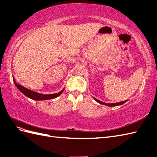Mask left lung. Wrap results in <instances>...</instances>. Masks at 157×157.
Instances as JSON below:
<instances>
[{
    "label": "left lung",
    "mask_w": 157,
    "mask_h": 157,
    "mask_svg": "<svg viewBox=\"0 0 157 157\" xmlns=\"http://www.w3.org/2000/svg\"><path fill=\"white\" fill-rule=\"evenodd\" d=\"M93 98H94V97H93ZM94 100L96 101L97 102H98V103H100V104H101V105H106V106H118V105H121L124 104V102H126L127 101H124L119 102H117V103H105V102H102V101H101L98 100V99L95 98H94Z\"/></svg>",
    "instance_id": "obj_1"
}]
</instances>
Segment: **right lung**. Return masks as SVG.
<instances>
[{"label":"right lung","mask_w":157,"mask_h":157,"mask_svg":"<svg viewBox=\"0 0 157 157\" xmlns=\"http://www.w3.org/2000/svg\"><path fill=\"white\" fill-rule=\"evenodd\" d=\"M13 81L14 82V85H16L17 87V89L20 90L22 93H23L25 96L27 97L33 99V100H35V101H43V100H48V99H52L58 97L59 96L62 94L63 92L64 89H63L62 90L60 91L58 93H55V94H40V93H38L36 92L33 91L30 89H26V88L22 86L21 85H18L16 82L14 80V78L13 77Z\"/></svg>","instance_id":"add662e5"}]
</instances>
